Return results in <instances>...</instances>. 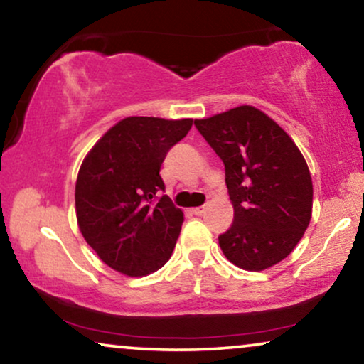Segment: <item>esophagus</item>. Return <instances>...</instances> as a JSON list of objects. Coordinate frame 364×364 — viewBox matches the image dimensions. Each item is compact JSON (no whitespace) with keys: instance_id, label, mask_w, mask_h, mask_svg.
Instances as JSON below:
<instances>
[{"instance_id":"obj_1","label":"esophagus","mask_w":364,"mask_h":364,"mask_svg":"<svg viewBox=\"0 0 364 364\" xmlns=\"http://www.w3.org/2000/svg\"><path fill=\"white\" fill-rule=\"evenodd\" d=\"M191 213H193V215L200 216V215H203V213H205V206H198V208H191Z\"/></svg>"}]
</instances>
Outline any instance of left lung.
<instances>
[{
  "label": "left lung",
  "mask_w": 364,
  "mask_h": 364,
  "mask_svg": "<svg viewBox=\"0 0 364 364\" xmlns=\"http://www.w3.org/2000/svg\"><path fill=\"white\" fill-rule=\"evenodd\" d=\"M195 126L225 164L235 220L218 236L232 264L269 268L294 250L311 220L313 183L293 139L269 116L238 106Z\"/></svg>",
  "instance_id": "1"
}]
</instances>
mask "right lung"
I'll return each mask as SVG.
<instances>
[{
    "instance_id": "right-lung-1",
    "label": "right lung",
    "mask_w": 364,
    "mask_h": 364,
    "mask_svg": "<svg viewBox=\"0 0 364 364\" xmlns=\"http://www.w3.org/2000/svg\"><path fill=\"white\" fill-rule=\"evenodd\" d=\"M193 119L132 116L91 148L76 179V218L86 243L109 268L146 276L171 258L183 211L164 191L159 169Z\"/></svg>"
}]
</instances>
